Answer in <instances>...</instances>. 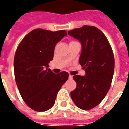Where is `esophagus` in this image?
Returning <instances> with one entry per match:
<instances>
[{"instance_id":"obj_1","label":"esophagus","mask_w":129,"mask_h":129,"mask_svg":"<svg viewBox=\"0 0 129 129\" xmlns=\"http://www.w3.org/2000/svg\"><path fill=\"white\" fill-rule=\"evenodd\" d=\"M73 75H69V77H69V79H73Z\"/></svg>"}]
</instances>
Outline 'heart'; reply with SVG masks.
Instances as JSON below:
<instances>
[{"mask_svg": "<svg viewBox=\"0 0 129 129\" xmlns=\"http://www.w3.org/2000/svg\"><path fill=\"white\" fill-rule=\"evenodd\" d=\"M72 42H75V41H71V42H70V43H72Z\"/></svg>", "mask_w": 129, "mask_h": 129, "instance_id": "1", "label": "heart"}]
</instances>
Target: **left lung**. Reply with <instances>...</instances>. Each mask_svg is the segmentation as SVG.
Here are the masks:
<instances>
[{"label": "left lung", "instance_id": "left-lung-1", "mask_svg": "<svg viewBox=\"0 0 129 129\" xmlns=\"http://www.w3.org/2000/svg\"><path fill=\"white\" fill-rule=\"evenodd\" d=\"M68 34L81 42L79 61L86 71L85 76L73 77L77 88L70 96L77 107L90 110L102 101L110 89L115 68L113 50L104 34L96 27L84 25Z\"/></svg>", "mask_w": 129, "mask_h": 129}]
</instances>
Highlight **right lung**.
<instances>
[{"mask_svg":"<svg viewBox=\"0 0 129 129\" xmlns=\"http://www.w3.org/2000/svg\"><path fill=\"white\" fill-rule=\"evenodd\" d=\"M66 35L64 29H35L24 37L16 49V83L23 101L34 111L43 112L52 108L57 92L68 79L67 72L54 74L47 68L53 59L55 45Z\"/></svg>","mask_w":129,"mask_h":129,"instance_id":"right-lung-1","label":"right lung"}]
</instances>
